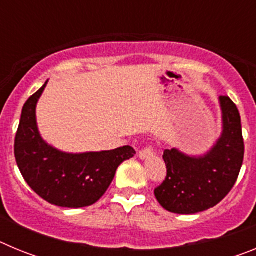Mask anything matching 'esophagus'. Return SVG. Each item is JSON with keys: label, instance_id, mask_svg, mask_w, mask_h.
I'll return each instance as SVG.
<instances>
[{"label": "esophagus", "instance_id": "obj_1", "mask_svg": "<svg viewBox=\"0 0 256 256\" xmlns=\"http://www.w3.org/2000/svg\"><path fill=\"white\" fill-rule=\"evenodd\" d=\"M151 156H154V148H151V146H148V148H144V150H141L138 152V158L142 160L148 159V158H151Z\"/></svg>", "mask_w": 256, "mask_h": 256}]
</instances>
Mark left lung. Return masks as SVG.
Returning a JSON list of instances; mask_svg holds the SVG:
<instances>
[{"label":"left lung","instance_id":"8db88e82","mask_svg":"<svg viewBox=\"0 0 256 256\" xmlns=\"http://www.w3.org/2000/svg\"><path fill=\"white\" fill-rule=\"evenodd\" d=\"M223 130L205 155L165 150L166 178L155 188L159 204L176 214H196L219 204L236 183L245 144L238 108L228 96L219 97Z\"/></svg>","mask_w":256,"mask_h":256}]
</instances>
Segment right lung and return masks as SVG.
<instances>
[{"label": "right lung", "mask_w": 256, "mask_h": 256, "mask_svg": "<svg viewBox=\"0 0 256 256\" xmlns=\"http://www.w3.org/2000/svg\"><path fill=\"white\" fill-rule=\"evenodd\" d=\"M47 82L28 98L15 137V159L22 178L47 202L62 208L94 204L112 184L118 166L133 158L130 146L100 152L69 154L52 148L40 134L36 106Z\"/></svg>", "instance_id": "right-lung-1"}]
</instances>
